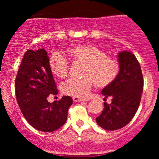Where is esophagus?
<instances>
[{"label":"esophagus","instance_id":"34e87169","mask_svg":"<svg viewBox=\"0 0 159 159\" xmlns=\"http://www.w3.org/2000/svg\"><path fill=\"white\" fill-rule=\"evenodd\" d=\"M72 99L74 102H83V101H86V99H81V98H79V97H73Z\"/></svg>","mask_w":159,"mask_h":159}]
</instances>
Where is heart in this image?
I'll return each instance as SVG.
<instances>
[{
    "label": "heart",
    "mask_w": 159,
    "mask_h": 159,
    "mask_svg": "<svg viewBox=\"0 0 159 159\" xmlns=\"http://www.w3.org/2000/svg\"><path fill=\"white\" fill-rule=\"evenodd\" d=\"M68 53L79 62L86 64L83 79H69L61 86L64 94L73 97L87 98L95 83L99 88H105L113 83L119 71L117 60L107 57L103 50L92 44H79L68 49ZM49 69L55 76L64 79L68 75L70 64L64 55L52 54L48 60Z\"/></svg>",
    "instance_id": "heart-1"
}]
</instances>
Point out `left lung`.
<instances>
[{
    "mask_svg": "<svg viewBox=\"0 0 159 159\" xmlns=\"http://www.w3.org/2000/svg\"><path fill=\"white\" fill-rule=\"evenodd\" d=\"M118 60L117 77L102 90L105 98L111 97V103L103 102V111L96 118L97 124L107 130H119L130 123L139 106L143 90L141 67L135 56L123 51L118 55Z\"/></svg>",
    "mask_w": 159,
    "mask_h": 159,
    "instance_id": "obj_1",
    "label": "left lung"
}]
</instances>
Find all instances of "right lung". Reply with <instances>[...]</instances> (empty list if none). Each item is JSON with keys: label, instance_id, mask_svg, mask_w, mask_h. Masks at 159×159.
I'll list each match as a JSON object with an SVG mask.
<instances>
[{"label": "right lung", "instance_id": "right-lung-1", "mask_svg": "<svg viewBox=\"0 0 159 159\" xmlns=\"http://www.w3.org/2000/svg\"><path fill=\"white\" fill-rule=\"evenodd\" d=\"M48 60L45 49L28 50L15 80L16 100L24 117L32 127L43 132H52L62 127L73 102L70 96H63L53 102L47 100L50 94H58Z\"/></svg>", "mask_w": 159, "mask_h": 159}]
</instances>
